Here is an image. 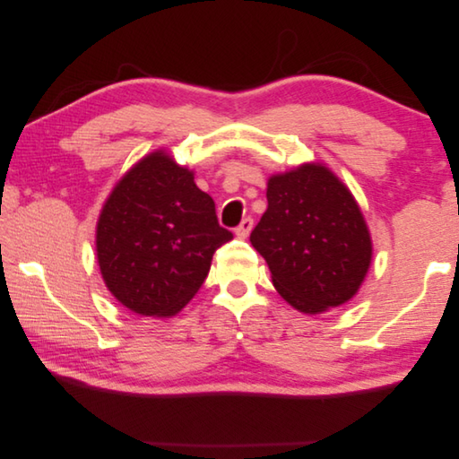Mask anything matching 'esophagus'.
<instances>
[{
    "label": "esophagus",
    "instance_id": "esophagus-1",
    "mask_svg": "<svg viewBox=\"0 0 459 459\" xmlns=\"http://www.w3.org/2000/svg\"><path fill=\"white\" fill-rule=\"evenodd\" d=\"M253 224H255L253 218H243V220H241V224H239L238 228H235V235H238L239 239H245L247 235L251 233V230H253Z\"/></svg>",
    "mask_w": 459,
    "mask_h": 459
}]
</instances>
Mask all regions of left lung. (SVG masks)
I'll return each instance as SVG.
<instances>
[{"label":"left lung","instance_id":"1","mask_svg":"<svg viewBox=\"0 0 459 459\" xmlns=\"http://www.w3.org/2000/svg\"><path fill=\"white\" fill-rule=\"evenodd\" d=\"M268 208L251 243L290 307L322 314L351 300L371 264V238L352 193L322 164L268 179Z\"/></svg>","mask_w":459,"mask_h":459}]
</instances>
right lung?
<instances>
[{"label":"right lung","mask_w":459,"mask_h":459,"mask_svg":"<svg viewBox=\"0 0 459 459\" xmlns=\"http://www.w3.org/2000/svg\"><path fill=\"white\" fill-rule=\"evenodd\" d=\"M233 238L193 172L155 151L126 172L97 221L95 247L113 297L142 316H174L195 297L216 248Z\"/></svg>","instance_id":"right-lung-1"}]
</instances>
